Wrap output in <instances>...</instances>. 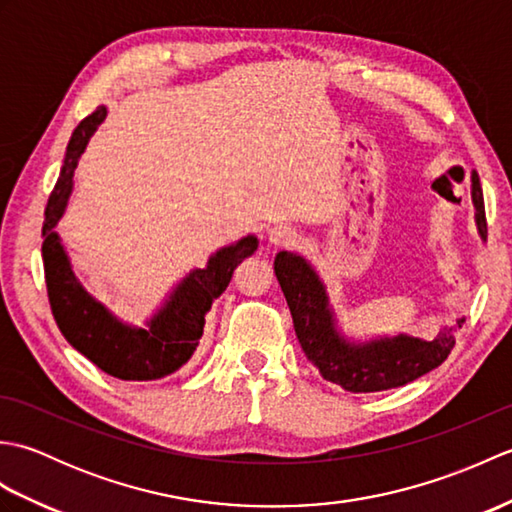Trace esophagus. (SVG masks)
<instances>
[{"mask_svg": "<svg viewBox=\"0 0 512 512\" xmlns=\"http://www.w3.org/2000/svg\"><path fill=\"white\" fill-rule=\"evenodd\" d=\"M268 237H270V242H273L275 246L295 244L297 242V228L290 226V224L279 222V224L268 228Z\"/></svg>", "mask_w": 512, "mask_h": 512, "instance_id": "esophagus-1", "label": "esophagus"}]
</instances>
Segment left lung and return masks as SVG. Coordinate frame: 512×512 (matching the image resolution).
<instances>
[{
  "label": "left lung",
  "instance_id": "1",
  "mask_svg": "<svg viewBox=\"0 0 512 512\" xmlns=\"http://www.w3.org/2000/svg\"><path fill=\"white\" fill-rule=\"evenodd\" d=\"M473 202L477 226L482 237H486L484 195L477 173H473ZM275 275L288 301L303 354L325 380L352 394L407 385L442 365L453 350L455 339L451 330H442L433 341L396 336L363 347L345 343L334 332L328 297L306 259L281 250L275 257Z\"/></svg>",
  "mask_w": 512,
  "mask_h": 512
}]
</instances>
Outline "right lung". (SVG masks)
I'll return each mask as SVG.
<instances>
[{"label": "right lung", "instance_id": "add662e5", "mask_svg": "<svg viewBox=\"0 0 512 512\" xmlns=\"http://www.w3.org/2000/svg\"><path fill=\"white\" fill-rule=\"evenodd\" d=\"M105 118V107L92 112L76 125L65 151L59 180L48 198L43 220V273H46L48 301L61 334L74 350L121 380H158L180 369L193 356L204 330V314L213 299L226 290L233 270L257 250V237L248 235L235 246H226L209 259V266L193 273L173 292L171 301L149 323V330L125 328L94 301L76 281L65 250L59 244L54 224L68 202L72 176L94 129Z\"/></svg>", "mask_w": 512, "mask_h": 512}]
</instances>
